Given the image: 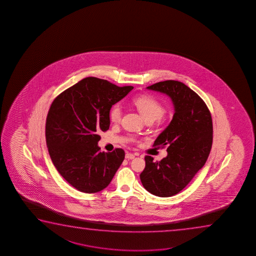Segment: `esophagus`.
<instances>
[{"mask_svg":"<svg viewBox=\"0 0 256 256\" xmlns=\"http://www.w3.org/2000/svg\"><path fill=\"white\" fill-rule=\"evenodd\" d=\"M125 158H126V159H128V160H132L134 158V154H131V153H126Z\"/></svg>","mask_w":256,"mask_h":256,"instance_id":"obj_1","label":"esophagus"}]
</instances>
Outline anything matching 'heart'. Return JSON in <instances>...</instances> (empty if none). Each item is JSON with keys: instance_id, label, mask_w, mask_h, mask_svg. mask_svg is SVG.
<instances>
[{"instance_id": "heart-1", "label": "heart", "mask_w": 256, "mask_h": 256, "mask_svg": "<svg viewBox=\"0 0 256 256\" xmlns=\"http://www.w3.org/2000/svg\"><path fill=\"white\" fill-rule=\"evenodd\" d=\"M134 105L136 106L140 114L146 120L160 119L164 114V106L156 98L150 95H142L133 100ZM122 116V108L119 103H116L111 106L109 111V119L112 122H119Z\"/></svg>"}]
</instances>
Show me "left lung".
I'll return each mask as SVG.
<instances>
[{
  "mask_svg": "<svg viewBox=\"0 0 256 256\" xmlns=\"http://www.w3.org/2000/svg\"><path fill=\"white\" fill-rule=\"evenodd\" d=\"M147 89L170 97L174 114L154 142V146H167V156L154 162L146 156L140 181L154 196H174L206 162L212 144V116L203 100L182 82L162 81Z\"/></svg>",
  "mask_w": 256,
  "mask_h": 256,
  "instance_id": "left-lung-1",
  "label": "left lung"
}]
</instances>
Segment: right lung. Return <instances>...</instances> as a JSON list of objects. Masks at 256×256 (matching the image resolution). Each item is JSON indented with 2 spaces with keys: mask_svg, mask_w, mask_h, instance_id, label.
Here are the masks:
<instances>
[{
  "mask_svg": "<svg viewBox=\"0 0 256 256\" xmlns=\"http://www.w3.org/2000/svg\"><path fill=\"white\" fill-rule=\"evenodd\" d=\"M133 86L119 88L105 80L84 78L56 97L46 119V144L60 175L81 192L108 186L125 152H100L98 134L110 126L109 111Z\"/></svg>",
  "mask_w": 256,
  "mask_h": 256,
  "instance_id": "add662e5",
  "label": "right lung"
}]
</instances>
